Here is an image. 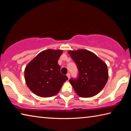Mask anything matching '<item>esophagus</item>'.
I'll return each mask as SVG.
<instances>
[{"label": "esophagus", "mask_w": 131, "mask_h": 131, "mask_svg": "<svg viewBox=\"0 0 131 131\" xmlns=\"http://www.w3.org/2000/svg\"><path fill=\"white\" fill-rule=\"evenodd\" d=\"M66 76H68V79H70V73H67V74H66Z\"/></svg>", "instance_id": "1"}]
</instances>
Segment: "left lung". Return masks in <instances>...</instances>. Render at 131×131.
Listing matches in <instances>:
<instances>
[{"mask_svg":"<svg viewBox=\"0 0 131 131\" xmlns=\"http://www.w3.org/2000/svg\"><path fill=\"white\" fill-rule=\"evenodd\" d=\"M79 70L77 79L69 82L82 97H92L101 92L108 80L107 66L94 53L86 50L69 51Z\"/></svg>","mask_w":131,"mask_h":131,"instance_id":"8db88e82","label":"left lung"}]
</instances>
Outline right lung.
<instances>
[{
    "instance_id": "obj_1",
    "label": "right lung",
    "mask_w": 131,
    "mask_h": 131,
    "mask_svg": "<svg viewBox=\"0 0 131 131\" xmlns=\"http://www.w3.org/2000/svg\"><path fill=\"white\" fill-rule=\"evenodd\" d=\"M62 52L60 50L43 51L26 66V84L37 96H54L59 92L63 83L68 80L67 76L61 74V66L58 63Z\"/></svg>"
}]
</instances>
